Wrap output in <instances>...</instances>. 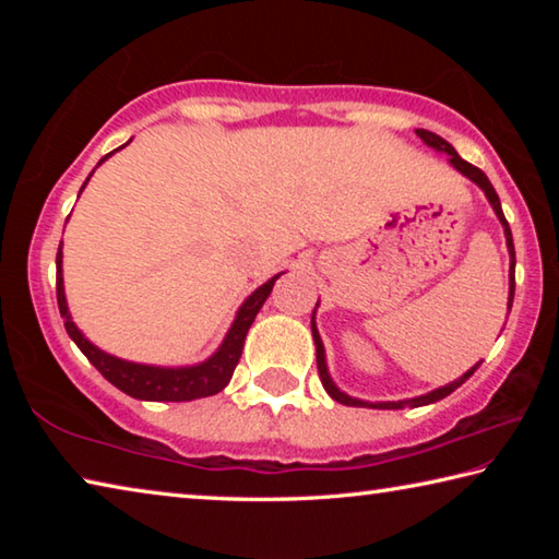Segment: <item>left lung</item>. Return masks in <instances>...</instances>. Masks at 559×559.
Returning a JSON list of instances; mask_svg holds the SVG:
<instances>
[{
	"label": "left lung",
	"mask_w": 559,
	"mask_h": 559,
	"mask_svg": "<svg viewBox=\"0 0 559 559\" xmlns=\"http://www.w3.org/2000/svg\"><path fill=\"white\" fill-rule=\"evenodd\" d=\"M416 135H419L424 143H427L429 147H433V150H441V153H447L449 155V163L459 169L461 175H466L468 179H473V182H476L480 189H484L486 192V197H488V202L493 204V210H496V214H498V219H500V224H503V229H506V241H508V251H510V296H508V308L513 306V296H515V246H513V234H510V226H508V222H506V214H503V210H500V200H498V194H496V189H493V185H490V179L484 175V169H478L476 165H471V163H466V159H463L456 150L451 147V143H447V140L443 138H439L437 132H429V130H416ZM313 325V340H316V359H318V374H320V382H323V386H325V392L333 396L335 402H340V404H347V406H372V409H404V406H424V404H433V402H439V400H443V396H449L451 392H456L459 386L468 380V377L478 370V365L476 367H471V370L463 374V377H459L456 382H451V384H447V386H439V390H433V392H429V394H424V396H416V400H404V402H377V404H372V402H362V400H353V396H347L345 392H340L337 386L333 384V380H330V374H328V367H325V349H323V343H320V335H318V328H316V323H310Z\"/></svg>",
	"instance_id": "1"
}]
</instances>
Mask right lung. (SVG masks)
Returning <instances> with one entry per match:
<instances>
[{
    "mask_svg": "<svg viewBox=\"0 0 559 559\" xmlns=\"http://www.w3.org/2000/svg\"><path fill=\"white\" fill-rule=\"evenodd\" d=\"M110 155L112 153H108L103 159H108ZM88 179L83 182V187L88 185ZM278 276H273L246 298L231 330L224 337L222 347L216 349L206 362L194 365V367H177V370H173V367H150V365L126 362V359L106 355L103 349L91 345L88 340L81 335V330L73 325V320L69 316V308H66L63 276H61V246H59V253H56V300H59L66 333L71 335L75 345H79L81 353L91 359L93 367H96V370L106 377L110 384H116L120 392L135 396V400H147V402H192V400H202V396H212L216 392H222L224 386L229 384L236 365H239L246 333H249L253 318H257L261 306L271 296V288Z\"/></svg>",
    "mask_w": 559,
    "mask_h": 559,
    "instance_id": "1",
    "label": "right lung"
}]
</instances>
